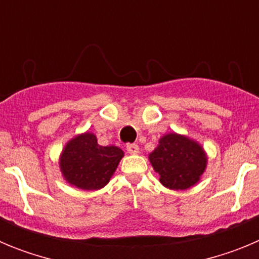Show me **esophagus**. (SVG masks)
<instances>
[{
	"label": "esophagus",
	"mask_w": 259,
	"mask_h": 259,
	"mask_svg": "<svg viewBox=\"0 0 259 259\" xmlns=\"http://www.w3.org/2000/svg\"><path fill=\"white\" fill-rule=\"evenodd\" d=\"M127 152L130 153V154H137L139 153V145L137 144H127Z\"/></svg>",
	"instance_id": "obj_1"
}]
</instances>
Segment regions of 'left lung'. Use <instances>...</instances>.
<instances>
[{"label": "left lung", "instance_id": "1", "mask_svg": "<svg viewBox=\"0 0 259 259\" xmlns=\"http://www.w3.org/2000/svg\"><path fill=\"white\" fill-rule=\"evenodd\" d=\"M149 161L162 185L184 191L200 182L207 157L197 141L172 132L159 139L158 146L149 154Z\"/></svg>", "mask_w": 259, "mask_h": 259}]
</instances>
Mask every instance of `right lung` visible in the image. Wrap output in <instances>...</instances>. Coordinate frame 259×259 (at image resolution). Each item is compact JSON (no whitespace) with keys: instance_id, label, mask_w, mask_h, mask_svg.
<instances>
[{"instance_id":"right-lung-1","label":"right lung","mask_w":259,"mask_h":259,"mask_svg":"<svg viewBox=\"0 0 259 259\" xmlns=\"http://www.w3.org/2000/svg\"><path fill=\"white\" fill-rule=\"evenodd\" d=\"M124 153L118 146L98 145L91 132L77 135L66 144L59 167L66 182L84 191L104 188Z\"/></svg>"}]
</instances>
